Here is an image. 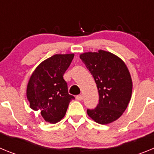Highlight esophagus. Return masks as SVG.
<instances>
[{
	"instance_id": "obj_1",
	"label": "esophagus",
	"mask_w": 154,
	"mask_h": 154,
	"mask_svg": "<svg viewBox=\"0 0 154 154\" xmlns=\"http://www.w3.org/2000/svg\"><path fill=\"white\" fill-rule=\"evenodd\" d=\"M82 99H83V96H82V95H79V96H76V99L79 100V101H81Z\"/></svg>"
}]
</instances>
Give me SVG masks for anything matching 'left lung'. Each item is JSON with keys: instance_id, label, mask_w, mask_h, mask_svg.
Segmentation results:
<instances>
[{"instance_id": "1", "label": "left lung", "mask_w": 154, "mask_h": 154, "mask_svg": "<svg viewBox=\"0 0 154 154\" xmlns=\"http://www.w3.org/2000/svg\"><path fill=\"white\" fill-rule=\"evenodd\" d=\"M79 56L93 76L99 96L97 107L87 110V114L99 124L112 123L123 115L131 99L130 71L119 57L109 51L100 49Z\"/></svg>"}]
</instances>
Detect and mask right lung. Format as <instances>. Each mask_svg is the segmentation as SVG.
Returning a JSON list of instances; mask_svg holds the SVG:
<instances>
[{
	"label": "right lung",
	"mask_w": 154,
	"mask_h": 154,
	"mask_svg": "<svg viewBox=\"0 0 154 154\" xmlns=\"http://www.w3.org/2000/svg\"><path fill=\"white\" fill-rule=\"evenodd\" d=\"M74 54H56L41 62L31 74L26 96L30 107L40 110L46 122L56 123L65 116L75 97L69 95L63 78Z\"/></svg>",
	"instance_id": "right-lung-1"
}]
</instances>
